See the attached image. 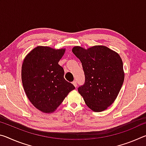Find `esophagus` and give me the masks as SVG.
<instances>
[{
    "label": "esophagus",
    "instance_id": "esophagus-1",
    "mask_svg": "<svg viewBox=\"0 0 146 146\" xmlns=\"http://www.w3.org/2000/svg\"><path fill=\"white\" fill-rule=\"evenodd\" d=\"M72 84H73L74 85V86H75V88H76V86H77V83H76V81H75V80H74L73 82H72Z\"/></svg>",
    "mask_w": 146,
    "mask_h": 146
}]
</instances>
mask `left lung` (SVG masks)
<instances>
[{"instance_id": "left-lung-1", "label": "left lung", "mask_w": 146, "mask_h": 146, "mask_svg": "<svg viewBox=\"0 0 146 146\" xmlns=\"http://www.w3.org/2000/svg\"><path fill=\"white\" fill-rule=\"evenodd\" d=\"M72 51L85 74V84L78 88V93L91 110L103 111L115 102L124 80L122 58L105 46H75Z\"/></svg>"}]
</instances>
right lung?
Here are the masks:
<instances>
[{
    "instance_id": "1",
    "label": "right lung",
    "mask_w": 146,
    "mask_h": 146,
    "mask_svg": "<svg viewBox=\"0 0 146 146\" xmlns=\"http://www.w3.org/2000/svg\"><path fill=\"white\" fill-rule=\"evenodd\" d=\"M65 51V48L39 46L24 59L21 78L24 91L32 104L43 113L55 111L75 89L64 79V70L58 64Z\"/></svg>"
}]
</instances>
